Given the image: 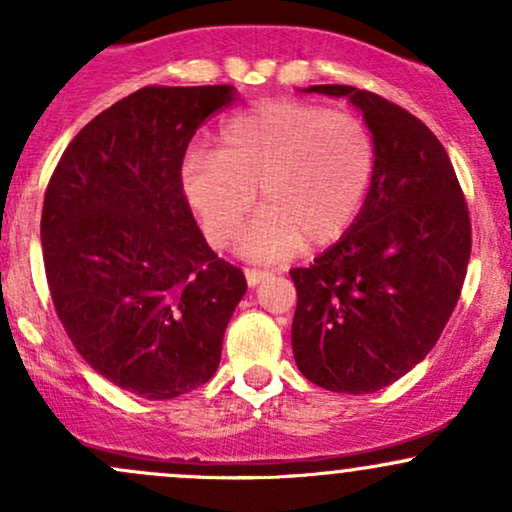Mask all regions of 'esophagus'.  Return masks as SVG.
I'll return each instance as SVG.
<instances>
[{"instance_id":"esophagus-1","label":"esophagus","mask_w":512,"mask_h":512,"mask_svg":"<svg viewBox=\"0 0 512 512\" xmlns=\"http://www.w3.org/2000/svg\"><path fill=\"white\" fill-rule=\"evenodd\" d=\"M269 276H272V272H269V269H252V267L245 269V279H248L250 286L262 284V281L269 279Z\"/></svg>"}]
</instances>
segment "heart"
I'll return each instance as SVG.
<instances>
[{
  "instance_id": "b5f03b06",
  "label": "heart",
  "mask_w": 512,
  "mask_h": 512,
  "mask_svg": "<svg viewBox=\"0 0 512 512\" xmlns=\"http://www.w3.org/2000/svg\"><path fill=\"white\" fill-rule=\"evenodd\" d=\"M378 146L361 117L305 101H267L219 129V149H192L182 192L214 248H226L257 202L243 238L255 260H281L344 236L366 204Z\"/></svg>"
}]
</instances>
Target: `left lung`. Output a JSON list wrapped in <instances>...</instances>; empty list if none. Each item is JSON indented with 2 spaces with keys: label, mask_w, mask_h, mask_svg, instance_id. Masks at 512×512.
<instances>
[{
  "label": "left lung",
  "mask_w": 512,
  "mask_h": 512,
  "mask_svg": "<svg viewBox=\"0 0 512 512\" xmlns=\"http://www.w3.org/2000/svg\"><path fill=\"white\" fill-rule=\"evenodd\" d=\"M349 96L378 146L368 199L330 250L291 269L296 366L330 392L368 395L409 373L438 342L462 293L472 223L443 144L419 117L366 88Z\"/></svg>",
  "instance_id": "1"
}]
</instances>
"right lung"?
Instances as JSON below:
<instances>
[{
    "mask_svg": "<svg viewBox=\"0 0 512 512\" xmlns=\"http://www.w3.org/2000/svg\"><path fill=\"white\" fill-rule=\"evenodd\" d=\"M233 86H146L69 142L40 216L64 332L105 380L144 399L204 385L248 281L199 231L182 158Z\"/></svg>",
    "mask_w": 512,
    "mask_h": 512,
    "instance_id": "right-lung-1",
    "label": "right lung"
}]
</instances>
